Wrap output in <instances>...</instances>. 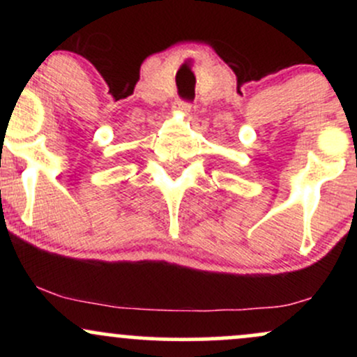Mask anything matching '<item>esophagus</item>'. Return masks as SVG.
<instances>
[{
	"instance_id": "esophagus-1",
	"label": "esophagus",
	"mask_w": 357,
	"mask_h": 357,
	"mask_svg": "<svg viewBox=\"0 0 357 357\" xmlns=\"http://www.w3.org/2000/svg\"><path fill=\"white\" fill-rule=\"evenodd\" d=\"M176 107H178L181 112H190L191 110V102L184 100V99H178L176 100Z\"/></svg>"
}]
</instances>
